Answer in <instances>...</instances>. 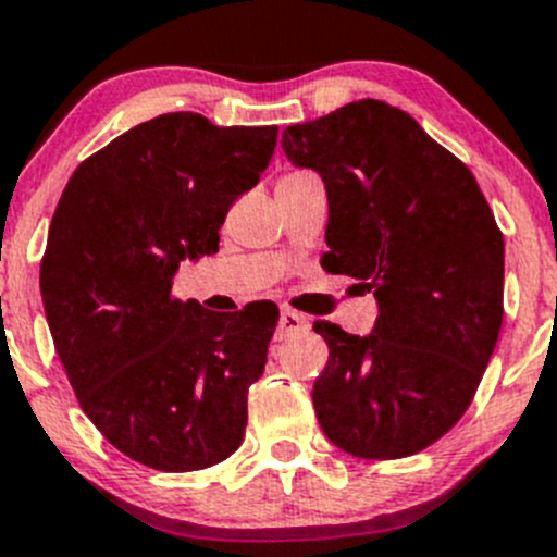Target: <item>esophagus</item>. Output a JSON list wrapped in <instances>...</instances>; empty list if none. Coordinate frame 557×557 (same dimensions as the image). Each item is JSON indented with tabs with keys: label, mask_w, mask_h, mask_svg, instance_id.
Segmentation results:
<instances>
[{
	"label": "esophagus",
	"mask_w": 557,
	"mask_h": 557,
	"mask_svg": "<svg viewBox=\"0 0 557 557\" xmlns=\"http://www.w3.org/2000/svg\"><path fill=\"white\" fill-rule=\"evenodd\" d=\"M310 329V321H307L301 312L296 310H280V323H277V339H285V337H294V334H301Z\"/></svg>",
	"instance_id": "34e87169"
}]
</instances>
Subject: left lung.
<instances>
[{
  "mask_svg": "<svg viewBox=\"0 0 557 557\" xmlns=\"http://www.w3.org/2000/svg\"><path fill=\"white\" fill-rule=\"evenodd\" d=\"M283 152L326 187L323 267L377 301L364 337L315 323L329 345L312 386L321 430L364 460L428 449L471 405L504 323L493 212L471 171L381 100L283 129Z\"/></svg>",
  "mask_w": 557,
  "mask_h": 557,
  "instance_id": "8db88e82",
  "label": "left lung"
}]
</instances>
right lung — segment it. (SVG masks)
I'll return each mask as SVG.
<instances>
[{
	"label": "right lung",
	"instance_id": "1",
	"mask_svg": "<svg viewBox=\"0 0 557 557\" xmlns=\"http://www.w3.org/2000/svg\"><path fill=\"white\" fill-rule=\"evenodd\" d=\"M274 147L277 127L163 113L84 160L59 198L40 263L48 329L84 413L141 466L201 471L245 438L280 312L220 315L171 288L182 261L218 252Z\"/></svg>",
	"mask_w": 557,
	"mask_h": 557
}]
</instances>
